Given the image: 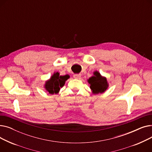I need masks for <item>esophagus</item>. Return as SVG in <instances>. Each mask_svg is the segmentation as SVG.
<instances>
[{
	"instance_id": "esophagus-1",
	"label": "esophagus",
	"mask_w": 152,
	"mask_h": 152,
	"mask_svg": "<svg viewBox=\"0 0 152 152\" xmlns=\"http://www.w3.org/2000/svg\"><path fill=\"white\" fill-rule=\"evenodd\" d=\"M81 75H78V74H76V75H73V77L75 79H80Z\"/></svg>"
}]
</instances>
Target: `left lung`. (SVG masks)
Instances as JSON below:
<instances>
[{"label": "left lung", "mask_w": 152, "mask_h": 152, "mask_svg": "<svg viewBox=\"0 0 152 152\" xmlns=\"http://www.w3.org/2000/svg\"><path fill=\"white\" fill-rule=\"evenodd\" d=\"M87 82L90 84V88L94 94L103 93L109 86L107 78L102 76L97 71L94 72V76L87 79Z\"/></svg>", "instance_id": "1"}]
</instances>
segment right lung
Here are the masks:
<instances>
[{"label": "right lung", "mask_w": 152, "mask_h": 152, "mask_svg": "<svg viewBox=\"0 0 152 152\" xmlns=\"http://www.w3.org/2000/svg\"><path fill=\"white\" fill-rule=\"evenodd\" d=\"M69 77L68 75L60 76V73H54L50 78L45 82L44 88L50 94H58L60 88L65 85L66 81Z\"/></svg>", "instance_id": "1"}]
</instances>
